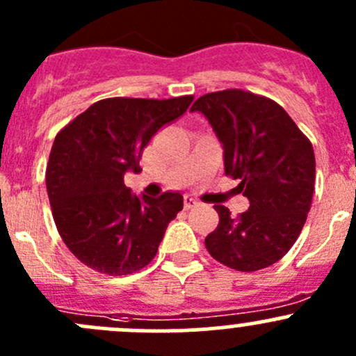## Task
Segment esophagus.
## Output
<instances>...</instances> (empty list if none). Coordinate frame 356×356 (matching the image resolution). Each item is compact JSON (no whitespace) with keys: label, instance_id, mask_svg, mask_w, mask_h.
Segmentation results:
<instances>
[{"label":"esophagus","instance_id":"obj_1","mask_svg":"<svg viewBox=\"0 0 356 356\" xmlns=\"http://www.w3.org/2000/svg\"><path fill=\"white\" fill-rule=\"evenodd\" d=\"M198 207V200L193 198V196H184V208L189 210V208H195Z\"/></svg>","mask_w":356,"mask_h":356}]
</instances>
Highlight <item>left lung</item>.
<instances>
[{
    "label": "left lung",
    "instance_id": "obj_1",
    "mask_svg": "<svg viewBox=\"0 0 356 356\" xmlns=\"http://www.w3.org/2000/svg\"><path fill=\"white\" fill-rule=\"evenodd\" d=\"M191 111L204 115L224 148L225 175L239 179L250 208L231 217L215 204L218 225L208 253L229 268L254 272L281 260L300 236L315 189L312 143L281 105L241 89L201 96Z\"/></svg>",
    "mask_w": 356,
    "mask_h": 356
}]
</instances>
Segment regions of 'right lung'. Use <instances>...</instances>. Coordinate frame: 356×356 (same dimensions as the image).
Masks as SVG:
<instances>
[{
  "label": "right lung",
  "mask_w": 356,
  "mask_h": 356,
  "mask_svg": "<svg viewBox=\"0 0 356 356\" xmlns=\"http://www.w3.org/2000/svg\"><path fill=\"white\" fill-rule=\"evenodd\" d=\"M191 102L193 96L102 99L56 134L46 168L53 218L68 250L92 270L127 275L155 258L184 200L172 191L132 195L124 175L141 170L149 139Z\"/></svg>",
  "instance_id": "add662e5"
}]
</instances>
